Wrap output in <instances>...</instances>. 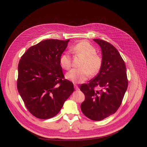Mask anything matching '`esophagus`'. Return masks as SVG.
<instances>
[{
  "instance_id": "esophagus-1",
  "label": "esophagus",
  "mask_w": 147,
  "mask_h": 147,
  "mask_svg": "<svg viewBox=\"0 0 147 147\" xmlns=\"http://www.w3.org/2000/svg\"><path fill=\"white\" fill-rule=\"evenodd\" d=\"M74 89H75L76 90H79V89L78 86L77 85V84H74Z\"/></svg>"
}]
</instances>
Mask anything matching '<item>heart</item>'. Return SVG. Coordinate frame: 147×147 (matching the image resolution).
Wrapping results in <instances>:
<instances>
[{
	"label": "heart",
	"instance_id": "b5f03b06",
	"mask_svg": "<svg viewBox=\"0 0 147 147\" xmlns=\"http://www.w3.org/2000/svg\"><path fill=\"white\" fill-rule=\"evenodd\" d=\"M71 52L77 57L82 58L79 64L80 68H74L67 73L66 78L75 83L85 81L90 74L94 76L98 74L102 66V59L96 53V49L88 42L83 40L75 45ZM61 67L68 70L71 66V59L68 52L62 54L59 58Z\"/></svg>",
	"mask_w": 147,
	"mask_h": 147
}]
</instances>
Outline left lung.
Returning a JSON list of instances; mask_svg holds the SVG:
<instances>
[{"instance_id":"8db88e82","label":"left lung","mask_w":147,"mask_h":147,"mask_svg":"<svg viewBox=\"0 0 147 147\" xmlns=\"http://www.w3.org/2000/svg\"><path fill=\"white\" fill-rule=\"evenodd\" d=\"M101 48L102 66L97 76L83 83L80 90L85 95L81 110L88 118L102 120L120 107L128 86L126 68L117 49L110 43L94 39Z\"/></svg>"}]
</instances>
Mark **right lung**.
<instances>
[{"mask_svg": "<svg viewBox=\"0 0 147 147\" xmlns=\"http://www.w3.org/2000/svg\"><path fill=\"white\" fill-rule=\"evenodd\" d=\"M69 41L43 40L28 48L20 60L17 89L27 110L38 119L55 116L74 91L59 64Z\"/></svg>", "mask_w": 147, "mask_h": 147, "instance_id": "right-lung-1", "label": "right lung"}]
</instances>
